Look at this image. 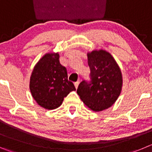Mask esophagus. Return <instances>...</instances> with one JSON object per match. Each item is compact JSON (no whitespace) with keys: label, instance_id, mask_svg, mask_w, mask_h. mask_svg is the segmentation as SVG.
Instances as JSON below:
<instances>
[{"label":"esophagus","instance_id":"obj_1","mask_svg":"<svg viewBox=\"0 0 152 152\" xmlns=\"http://www.w3.org/2000/svg\"><path fill=\"white\" fill-rule=\"evenodd\" d=\"M79 83H80V82H79V81H77V82H76V83H74V86H75V87H76V88H78V86H79Z\"/></svg>","mask_w":152,"mask_h":152}]
</instances>
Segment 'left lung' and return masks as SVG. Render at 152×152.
<instances>
[{
    "label": "left lung",
    "instance_id": "left-lung-1",
    "mask_svg": "<svg viewBox=\"0 0 152 152\" xmlns=\"http://www.w3.org/2000/svg\"><path fill=\"white\" fill-rule=\"evenodd\" d=\"M88 64L90 79L80 83L77 94L88 108L100 112L113 106L120 95L121 72L113 56L104 50L88 53Z\"/></svg>",
    "mask_w": 152,
    "mask_h": 152
}]
</instances>
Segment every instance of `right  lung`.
Wrapping results in <instances>:
<instances>
[{"label":"right lung","instance_id":"obj_1","mask_svg":"<svg viewBox=\"0 0 152 152\" xmlns=\"http://www.w3.org/2000/svg\"><path fill=\"white\" fill-rule=\"evenodd\" d=\"M30 90L37 103L47 110L59 107L68 94L76 90L59 62L58 54H46L38 61L31 74Z\"/></svg>","mask_w":152,"mask_h":152}]
</instances>
